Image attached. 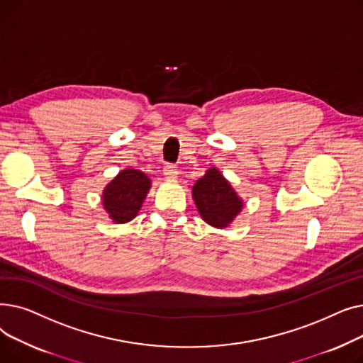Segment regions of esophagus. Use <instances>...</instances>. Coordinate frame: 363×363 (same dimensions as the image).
<instances>
[{
    "mask_svg": "<svg viewBox=\"0 0 363 363\" xmlns=\"http://www.w3.org/2000/svg\"><path fill=\"white\" fill-rule=\"evenodd\" d=\"M163 174L167 179H175L178 177V170L174 164H166L163 169Z\"/></svg>",
    "mask_w": 363,
    "mask_h": 363,
    "instance_id": "1",
    "label": "esophagus"
}]
</instances>
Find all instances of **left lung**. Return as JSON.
Instances as JSON below:
<instances>
[{"label":"left lung","mask_w":363,"mask_h":363,"mask_svg":"<svg viewBox=\"0 0 363 363\" xmlns=\"http://www.w3.org/2000/svg\"><path fill=\"white\" fill-rule=\"evenodd\" d=\"M193 200L201 219L218 230L231 226L244 201L222 172L212 166L193 185Z\"/></svg>","instance_id":"8db88e82"}]
</instances>
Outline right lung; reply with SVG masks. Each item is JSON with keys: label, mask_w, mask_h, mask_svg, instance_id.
Listing matches in <instances>:
<instances>
[{"label": "right lung", "mask_w": 363, "mask_h": 363, "mask_svg": "<svg viewBox=\"0 0 363 363\" xmlns=\"http://www.w3.org/2000/svg\"><path fill=\"white\" fill-rule=\"evenodd\" d=\"M151 179L138 169L121 170L103 189V207L114 223H128L138 215Z\"/></svg>", "instance_id": "add662e5"}]
</instances>
